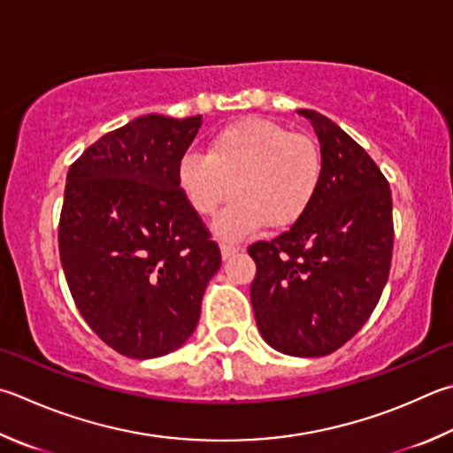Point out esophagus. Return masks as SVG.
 <instances>
[{
    "label": "esophagus",
    "instance_id": "34e87169",
    "mask_svg": "<svg viewBox=\"0 0 453 453\" xmlns=\"http://www.w3.org/2000/svg\"><path fill=\"white\" fill-rule=\"evenodd\" d=\"M219 250H221V257L224 259H227V257H232V255H235L237 251H240L242 248L237 243H229V242H224L219 245Z\"/></svg>",
    "mask_w": 453,
    "mask_h": 453
}]
</instances>
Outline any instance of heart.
<instances>
[{
    "mask_svg": "<svg viewBox=\"0 0 453 453\" xmlns=\"http://www.w3.org/2000/svg\"><path fill=\"white\" fill-rule=\"evenodd\" d=\"M323 154L315 138L267 119H245L211 138L208 154L190 150L178 164V182L202 218L216 216L221 240L234 242L259 226L297 221L319 190Z\"/></svg>",
    "mask_w": 453,
    "mask_h": 453,
    "instance_id": "heart-1",
    "label": "heart"
}]
</instances>
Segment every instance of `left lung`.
<instances>
[{"instance_id": "1", "label": "left lung", "mask_w": 453, "mask_h": 453, "mask_svg": "<svg viewBox=\"0 0 453 453\" xmlns=\"http://www.w3.org/2000/svg\"><path fill=\"white\" fill-rule=\"evenodd\" d=\"M311 120L323 176L309 210L248 253L255 323L269 347L291 357H325L350 341L372 315L390 273L392 194L376 162L331 119Z\"/></svg>"}]
</instances>
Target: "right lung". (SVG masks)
Here are the masks:
<instances>
[{
    "label": "right lung",
    "mask_w": 453,
    "mask_h": 453,
    "mask_svg": "<svg viewBox=\"0 0 453 453\" xmlns=\"http://www.w3.org/2000/svg\"><path fill=\"white\" fill-rule=\"evenodd\" d=\"M200 127V114H144L98 138L69 168L59 219L65 279L87 325L128 358L182 347L221 265L178 182Z\"/></svg>",
    "instance_id": "right-lung-1"
}]
</instances>
